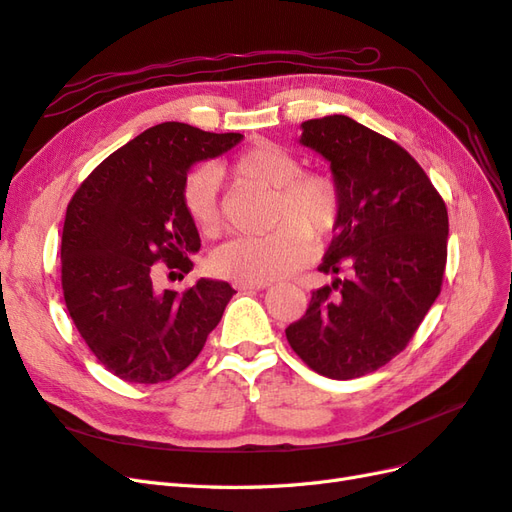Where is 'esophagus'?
Listing matches in <instances>:
<instances>
[{"mask_svg":"<svg viewBox=\"0 0 512 512\" xmlns=\"http://www.w3.org/2000/svg\"><path fill=\"white\" fill-rule=\"evenodd\" d=\"M236 287L238 291H259V289L270 287V283H238Z\"/></svg>","mask_w":512,"mask_h":512,"instance_id":"1","label":"esophagus"}]
</instances>
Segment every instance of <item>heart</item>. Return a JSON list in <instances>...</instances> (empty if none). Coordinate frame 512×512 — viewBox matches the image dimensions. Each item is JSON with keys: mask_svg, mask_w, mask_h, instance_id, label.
<instances>
[{"mask_svg": "<svg viewBox=\"0 0 512 512\" xmlns=\"http://www.w3.org/2000/svg\"><path fill=\"white\" fill-rule=\"evenodd\" d=\"M223 172L238 180L272 189V223L266 236H246L223 244L212 255V270L238 283H270L291 274L308 259L310 237L323 240L334 232L342 214L338 180L323 172H302V161L289 148L257 142L244 148ZM219 172L202 166L193 170L183 187L189 219L204 236L221 227Z\"/></svg>", "mask_w": 512, "mask_h": 512, "instance_id": "heart-1", "label": "heart"}]
</instances>
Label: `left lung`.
<instances>
[{"instance_id": "left-lung-1", "label": "left lung", "mask_w": 512, "mask_h": 512, "mask_svg": "<svg viewBox=\"0 0 512 512\" xmlns=\"http://www.w3.org/2000/svg\"><path fill=\"white\" fill-rule=\"evenodd\" d=\"M342 189V214L319 266L342 274L312 291L285 334L304 364L334 381L385 366L415 336L447 266L449 214L406 148L344 114L302 123Z\"/></svg>"}]
</instances>
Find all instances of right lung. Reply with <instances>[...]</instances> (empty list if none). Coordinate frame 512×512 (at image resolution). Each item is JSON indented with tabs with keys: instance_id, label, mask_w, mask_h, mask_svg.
I'll return each instance as SVG.
<instances>
[{
	"instance_id": "right-lung-1",
	"label": "right lung",
	"mask_w": 512,
	"mask_h": 512,
	"mask_svg": "<svg viewBox=\"0 0 512 512\" xmlns=\"http://www.w3.org/2000/svg\"><path fill=\"white\" fill-rule=\"evenodd\" d=\"M242 140L168 121L108 155L68 204L61 236L63 300L80 338L127 383H166L193 364L236 293L200 278L187 291L155 285V263L183 278L200 234L183 204L191 163Z\"/></svg>"
}]
</instances>
